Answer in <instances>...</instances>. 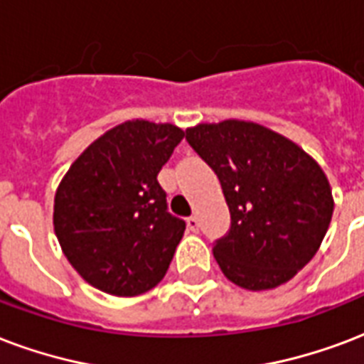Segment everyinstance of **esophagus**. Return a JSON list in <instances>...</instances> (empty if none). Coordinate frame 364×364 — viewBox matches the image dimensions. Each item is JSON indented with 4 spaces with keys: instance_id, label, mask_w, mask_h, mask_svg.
Segmentation results:
<instances>
[{
    "instance_id": "esophagus-1",
    "label": "esophagus",
    "mask_w": 364,
    "mask_h": 364,
    "mask_svg": "<svg viewBox=\"0 0 364 364\" xmlns=\"http://www.w3.org/2000/svg\"><path fill=\"white\" fill-rule=\"evenodd\" d=\"M187 227H188V231H193V232H198V229H200V221H198V218H188L187 219Z\"/></svg>"
}]
</instances>
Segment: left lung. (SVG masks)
I'll list each match as a JSON object with an SVG mask.
<instances>
[{"mask_svg": "<svg viewBox=\"0 0 364 364\" xmlns=\"http://www.w3.org/2000/svg\"><path fill=\"white\" fill-rule=\"evenodd\" d=\"M218 176L231 225L213 242L227 279L248 290L290 281L317 254L332 219V191L309 154L279 133L225 120L187 129Z\"/></svg>", "mask_w": 364, "mask_h": 364, "instance_id": "obj_1", "label": "left lung"}]
</instances>
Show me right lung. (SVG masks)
<instances>
[{
    "mask_svg": "<svg viewBox=\"0 0 364 364\" xmlns=\"http://www.w3.org/2000/svg\"><path fill=\"white\" fill-rule=\"evenodd\" d=\"M185 133L135 120L82 152L55 194V235L91 287L137 296L162 281L185 231L168 212L158 173Z\"/></svg>",
    "mask_w": 364,
    "mask_h": 364,
    "instance_id": "1",
    "label": "right lung"
}]
</instances>
